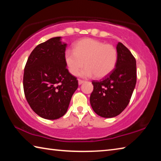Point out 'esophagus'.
<instances>
[{
    "label": "esophagus",
    "instance_id": "esophagus-1",
    "mask_svg": "<svg viewBox=\"0 0 161 161\" xmlns=\"http://www.w3.org/2000/svg\"><path fill=\"white\" fill-rule=\"evenodd\" d=\"M84 82V80H78V83H79V84H80V85H81V84H83Z\"/></svg>",
    "mask_w": 161,
    "mask_h": 161
}]
</instances>
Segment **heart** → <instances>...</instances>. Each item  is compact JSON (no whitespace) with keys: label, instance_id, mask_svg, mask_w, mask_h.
I'll list each match as a JSON object with an SVG mask.
<instances>
[{"label":"heart","instance_id":"1","mask_svg":"<svg viewBox=\"0 0 161 161\" xmlns=\"http://www.w3.org/2000/svg\"><path fill=\"white\" fill-rule=\"evenodd\" d=\"M117 59L118 53L113 45L92 38L79 40L73 45V51L67 50L64 53L69 72L77 75L85 64L86 67L81 72L85 77H106L115 68Z\"/></svg>","mask_w":161,"mask_h":161}]
</instances>
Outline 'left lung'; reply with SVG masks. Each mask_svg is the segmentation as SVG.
Returning <instances> with one entry per match:
<instances>
[{"label": "left lung", "mask_w": 161, "mask_h": 161, "mask_svg": "<svg viewBox=\"0 0 161 161\" xmlns=\"http://www.w3.org/2000/svg\"><path fill=\"white\" fill-rule=\"evenodd\" d=\"M118 59L112 72L99 81H92L90 103L95 113L104 118L121 114L129 104L136 84V62L121 42L116 45Z\"/></svg>", "instance_id": "1"}]
</instances>
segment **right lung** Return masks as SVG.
<instances>
[{
  "label": "right lung",
  "instance_id": "obj_1",
  "mask_svg": "<svg viewBox=\"0 0 161 161\" xmlns=\"http://www.w3.org/2000/svg\"><path fill=\"white\" fill-rule=\"evenodd\" d=\"M67 44L61 37L38 45L30 54L23 75V89L30 107L43 119L63 116L78 87L77 78L67 68Z\"/></svg>",
  "mask_w": 161,
  "mask_h": 161
}]
</instances>
